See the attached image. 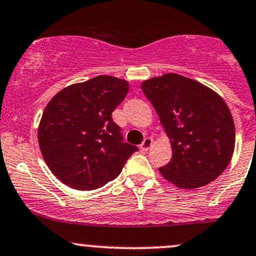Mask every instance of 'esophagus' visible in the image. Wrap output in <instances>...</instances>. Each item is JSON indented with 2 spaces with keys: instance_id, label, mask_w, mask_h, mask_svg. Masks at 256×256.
Instances as JSON below:
<instances>
[{
  "instance_id": "obj_1",
  "label": "esophagus",
  "mask_w": 256,
  "mask_h": 256,
  "mask_svg": "<svg viewBox=\"0 0 256 256\" xmlns=\"http://www.w3.org/2000/svg\"><path fill=\"white\" fill-rule=\"evenodd\" d=\"M152 146V138H146L143 143L140 144V150L142 152H148L150 148Z\"/></svg>"
}]
</instances>
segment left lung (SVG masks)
I'll return each mask as SVG.
<instances>
[{
	"label": "left lung",
	"mask_w": 256,
	"mask_h": 256,
	"mask_svg": "<svg viewBox=\"0 0 256 256\" xmlns=\"http://www.w3.org/2000/svg\"><path fill=\"white\" fill-rule=\"evenodd\" d=\"M170 139L172 158L159 171L180 188L212 182L228 166L236 146L233 117L224 100L198 81L165 74L142 82Z\"/></svg>",
	"instance_id": "left-lung-1"
}]
</instances>
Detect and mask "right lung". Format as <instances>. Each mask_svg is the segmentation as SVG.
Instances as JSON below:
<instances>
[{"label":"right lung","instance_id":"obj_1","mask_svg":"<svg viewBox=\"0 0 256 256\" xmlns=\"http://www.w3.org/2000/svg\"><path fill=\"white\" fill-rule=\"evenodd\" d=\"M128 81L96 76L58 92L46 104L38 128L44 162L71 188L88 191L117 178L138 150L123 143L112 112L124 100Z\"/></svg>","mask_w":256,"mask_h":256}]
</instances>
